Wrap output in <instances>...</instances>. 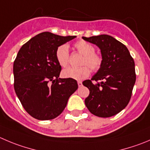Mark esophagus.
<instances>
[{
  "mask_svg": "<svg viewBox=\"0 0 150 150\" xmlns=\"http://www.w3.org/2000/svg\"><path fill=\"white\" fill-rule=\"evenodd\" d=\"M78 85H79V87H81L82 85V82H81V81H78Z\"/></svg>",
  "mask_w": 150,
  "mask_h": 150,
  "instance_id": "34e87169",
  "label": "esophagus"
}]
</instances>
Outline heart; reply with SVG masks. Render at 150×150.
<instances>
[{
    "label": "heart",
    "mask_w": 150,
    "mask_h": 150,
    "mask_svg": "<svg viewBox=\"0 0 150 150\" xmlns=\"http://www.w3.org/2000/svg\"><path fill=\"white\" fill-rule=\"evenodd\" d=\"M76 51L83 56L81 60L79 68H68L62 71V76L65 78L81 80L88 77L90 69L95 72L100 69L103 63V57L99 53L95 52V47L85 40H79L74 44ZM57 62L62 68L68 65L70 61V54L68 46L62 44L57 47L55 53Z\"/></svg>",
    "instance_id": "obj_1"
}]
</instances>
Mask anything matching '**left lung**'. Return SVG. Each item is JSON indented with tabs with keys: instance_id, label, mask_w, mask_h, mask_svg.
I'll return each instance as SVG.
<instances>
[{
	"instance_id": "left-lung-1",
	"label": "left lung",
	"mask_w": 150,
	"mask_h": 150,
	"mask_svg": "<svg viewBox=\"0 0 150 150\" xmlns=\"http://www.w3.org/2000/svg\"><path fill=\"white\" fill-rule=\"evenodd\" d=\"M82 38L97 45L103 57L98 72L91 79L82 82L90 91L85 105L96 116L108 118L116 115L131 99L136 79L133 58L123 43L110 35Z\"/></svg>"
}]
</instances>
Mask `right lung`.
Here are the masks:
<instances>
[{
    "instance_id": "add662e5",
    "label": "right lung",
    "mask_w": 150,
    "mask_h": 150,
    "mask_svg": "<svg viewBox=\"0 0 150 150\" xmlns=\"http://www.w3.org/2000/svg\"><path fill=\"white\" fill-rule=\"evenodd\" d=\"M75 38L45 31L29 40L18 51L13 65L14 88L24 109L35 119H55L77 90L75 79L59 78L62 68L55 57L58 46Z\"/></svg>"
}]
</instances>
